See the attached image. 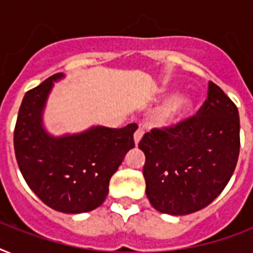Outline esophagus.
<instances>
[{"mask_svg": "<svg viewBox=\"0 0 253 253\" xmlns=\"http://www.w3.org/2000/svg\"><path fill=\"white\" fill-rule=\"evenodd\" d=\"M143 135H144V130H143V127L139 126L138 128H136V131H135L134 134V140H135V144H138L140 140H142Z\"/></svg>", "mask_w": 253, "mask_h": 253, "instance_id": "1", "label": "esophagus"}]
</instances>
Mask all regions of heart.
<instances>
[{
  "mask_svg": "<svg viewBox=\"0 0 253 253\" xmlns=\"http://www.w3.org/2000/svg\"><path fill=\"white\" fill-rule=\"evenodd\" d=\"M194 101L189 93L178 91L168 98L155 110L154 122L159 127H173L182 122L192 111Z\"/></svg>",
  "mask_w": 253,
  "mask_h": 253,
  "instance_id": "heart-1",
  "label": "heart"
}]
</instances>
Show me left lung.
<instances>
[{
    "mask_svg": "<svg viewBox=\"0 0 253 253\" xmlns=\"http://www.w3.org/2000/svg\"><path fill=\"white\" fill-rule=\"evenodd\" d=\"M238 107L214 83L194 117L139 142L146 155V194L158 211L186 215L210 205L235 170L240 148Z\"/></svg>",
    "mask_w": 253,
    "mask_h": 253,
    "instance_id": "1",
    "label": "left lung"
}]
</instances>
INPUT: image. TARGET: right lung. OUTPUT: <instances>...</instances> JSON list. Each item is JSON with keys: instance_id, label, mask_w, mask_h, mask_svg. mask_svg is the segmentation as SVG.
Wrapping results in <instances>:
<instances>
[{"instance_id": "right-lung-1", "label": "right lung", "mask_w": 253, "mask_h": 253, "mask_svg": "<svg viewBox=\"0 0 253 253\" xmlns=\"http://www.w3.org/2000/svg\"><path fill=\"white\" fill-rule=\"evenodd\" d=\"M56 73L29 90L19 107L14 151L30 189L53 210L80 214L103 204L111 176L134 148L136 123L122 128L93 126L80 134L52 136L43 127V110Z\"/></svg>"}]
</instances>
